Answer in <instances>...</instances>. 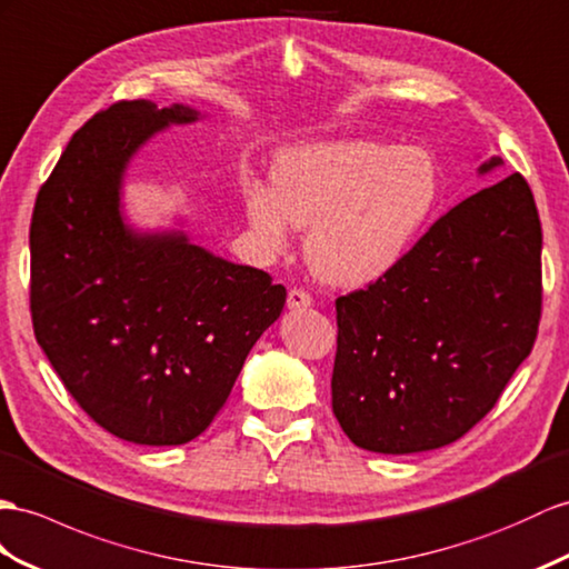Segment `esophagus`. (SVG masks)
Returning a JSON list of instances; mask_svg holds the SVG:
<instances>
[{"label":"esophagus","instance_id":"1","mask_svg":"<svg viewBox=\"0 0 569 569\" xmlns=\"http://www.w3.org/2000/svg\"><path fill=\"white\" fill-rule=\"evenodd\" d=\"M312 305V298H310V293H305L302 288H293L288 293V308L290 310H308Z\"/></svg>","mask_w":569,"mask_h":569}]
</instances>
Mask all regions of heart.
<instances>
[{"mask_svg": "<svg viewBox=\"0 0 569 569\" xmlns=\"http://www.w3.org/2000/svg\"><path fill=\"white\" fill-rule=\"evenodd\" d=\"M271 182L250 180L242 192L257 240L283 252L290 226L310 227V269L341 288L397 269L442 203V172L430 151L372 139L296 146L276 158Z\"/></svg>", "mask_w": 569, "mask_h": 569, "instance_id": "b5f03b06", "label": "heart"}]
</instances>
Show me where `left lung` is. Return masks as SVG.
I'll use <instances>...</instances> for the list:
<instances>
[{"mask_svg":"<svg viewBox=\"0 0 569 569\" xmlns=\"http://www.w3.org/2000/svg\"><path fill=\"white\" fill-rule=\"evenodd\" d=\"M502 168L492 156L478 168ZM541 221L519 172L447 211L397 269L337 300L331 406L351 442L413 455L469 432L531 353Z\"/></svg>","mask_w":569,"mask_h":569,"instance_id":"8db88e82","label":"left lung"}]
</instances>
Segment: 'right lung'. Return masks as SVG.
I'll return each instance as SVG.
<instances>
[{"label":"right lung","mask_w":569,"mask_h":569,"mask_svg":"<svg viewBox=\"0 0 569 569\" xmlns=\"http://www.w3.org/2000/svg\"><path fill=\"white\" fill-rule=\"evenodd\" d=\"M201 112L122 100L71 137L31 221L33 331L67 391L134 445H184L211 426L247 353L286 305L267 271L184 230H137L122 211L141 146Z\"/></svg>","instance_id":"1"}]
</instances>
